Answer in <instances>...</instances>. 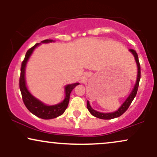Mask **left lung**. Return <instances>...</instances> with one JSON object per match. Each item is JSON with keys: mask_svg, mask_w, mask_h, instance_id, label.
Listing matches in <instances>:
<instances>
[{"mask_svg": "<svg viewBox=\"0 0 157 157\" xmlns=\"http://www.w3.org/2000/svg\"><path fill=\"white\" fill-rule=\"evenodd\" d=\"M129 51H130V52L132 54V56H134L135 61H136V64H137V68H138V72H137V79L136 81V84L134 85V88H132V90L131 91V93H130V94L129 95L128 98H126V100L124 101V103L121 105L120 108H119L117 111H115V112H113L104 113V112H100L96 110H94L92 107H91L90 103H89V101H87V108H88V111L90 112V113L93 115V116L96 117L97 118L102 119V120H112V119L119 117H120L121 115L124 114V113L128 110V109L129 108V106H130V105L131 104L132 101H133L135 97H136L137 94V91H138V85H139L140 79V66L139 64V61H138V54H137L136 51L132 50V49H130Z\"/></svg>", "mask_w": 157, "mask_h": 157, "instance_id": "1", "label": "left lung"}]
</instances>
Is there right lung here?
I'll use <instances>...</instances> for the list:
<instances>
[{
	"instance_id": "add662e5",
	"label": "right lung",
	"mask_w": 157,
	"mask_h": 157,
	"mask_svg": "<svg viewBox=\"0 0 157 157\" xmlns=\"http://www.w3.org/2000/svg\"><path fill=\"white\" fill-rule=\"evenodd\" d=\"M52 42H55V40H45L41 41L40 43L35 44L34 46L32 47L30 49L27 51V52L26 53L25 58L24 59L22 64H21V76L20 79H19V88H20L21 96H22L24 104L32 114L37 116V117L43 119V120H51V119L56 118L64 114L65 110L67 109V106H68L69 96H70L71 92L77 85L80 84L79 82H75L65 85V97L64 100L59 104L54 105L45 104V103L41 101L40 100L35 97L29 92L27 86L25 77L26 67H27V62H28L29 59L35 49L40 45H41V43H49Z\"/></svg>"
}]
</instances>
